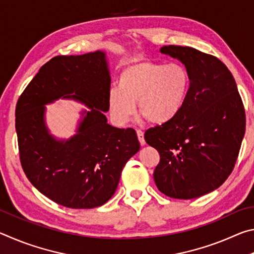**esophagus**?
<instances>
[{
	"instance_id": "1",
	"label": "esophagus",
	"mask_w": 254,
	"mask_h": 254,
	"mask_svg": "<svg viewBox=\"0 0 254 254\" xmlns=\"http://www.w3.org/2000/svg\"><path fill=\"white\" fill-rule=\"evenodd\" d=\"M136 134H137V139H139V141H140V144L141 145H144L145 144V140H144V133H143V131L136 130Z\"/></svg>"
}]
</instances>
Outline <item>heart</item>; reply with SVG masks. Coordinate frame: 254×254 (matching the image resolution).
I'll return each mask as SVG.
<instances>
[{
	"label": "heart",
	"mask_w": 254,
	"mask_h": 254,
	"mask_svg": "<svg viewBox=\"0 0 254 254\" xmlns=\"http://www.w3.org/2000/svg\"><path fill=\"white\" fill-rule=\"evenodd\" d=\"M190 76L180 64L165 65L139 59L123 68L119 87L107 94V106L113 121L123 126L135 113L154 124L166 123L177 117L187 100Z\"/></svg>",
	"instance_id": "1"
}]
</instances>
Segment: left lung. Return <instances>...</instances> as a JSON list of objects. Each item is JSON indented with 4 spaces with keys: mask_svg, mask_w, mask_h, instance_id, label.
<instances>
[{
    "mask_svg": "<svg viewBox=\"0 0 254 254\" xmlns=\"http://www.w3.org/2000/svg\"><path fill=\"white\" fill-rule=\"evenodd\" d=\"M160 51L184 64L190 88L177 117L144 133L160 154L153 179L171 198H196L231 175L246 133V111L234 77L220 59L190 47L163 46Z\"/></svg>",
    "mask_w": 254,
    "mask_h": 254,
    "instance_id": "left-lung-1",
    "label": "left lung"
}]
</instances>
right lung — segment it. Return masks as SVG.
I'll use <instances>...</instances> for the list:
<instances>
[{
    "label": "right lung",
    "instance_id": "right-lung-1",
    "mask_svg": "<svg viewBox=\"0 0 254 254\" xmlns=\"http://www.w3.org/2000/svg\"><path fill=\"white\" fill-rule=\"evenodd\" d=\"M111 77L105 53L57 56L42 66L21 94L15 109L20 161L34 187L55 203L69 208H94L117 190L128 159L139 151L131 127L110 126ZM74 98L90 107L77 133L57 140L44 123V105Z\"/></svg>",
    "mask_w": 254,
    "mask_h": 254
}]
</instances>
